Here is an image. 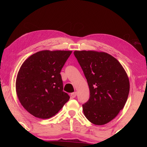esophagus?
<instances>
[{
    "mask_svg": "<svg viewBox=\"0 0 147 147\" xmlns=\"http://www.w3.org/2000/svg\"><path fill=\"white\" fill-rule=\"evenodd\" d=\"M76 95H77V93L75 92H73V93H72L71 94V96L72 98H75L76 96Z\"/></svg>",
    "mask_w": 147,
    "mask_h": 147,
    "instance_id": "1",
    "label": "esophagus"
}]
</instances>
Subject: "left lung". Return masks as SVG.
<instances>
[{
	"mask_svg": "<svg viewBox=\"0 0 147 147\" xmlns=\"http://www.w3.org/2000/svg\"><path fill=\"white\" fill-rule=\"evenodd\" d=\"M88 82V100L83 104L85 117L95 125H104L117 116L128 97L129 82L116 59L103 52H74Z\"/></svg>",
	"mask_w": 147,
	"mask_h": 147,
	"instance_id": "left-lung-1",
	"label": "left lung"
}]
</instances>
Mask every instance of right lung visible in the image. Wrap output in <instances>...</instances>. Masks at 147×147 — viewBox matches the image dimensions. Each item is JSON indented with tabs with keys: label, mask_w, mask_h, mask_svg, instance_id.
Wrapping results in <instances>:
<instances>
[{
	"label": "right lung",
	"mask_w": 147,
	"mask_h": 147,
	"mask_svg": "<svg viewBox=\"0 0 147 147\" xmlns=\"http://www.w3.org/2000/svg\"><path fill=\"white\" fill-rule=\"evenodd\" d=\"M72 51H42L24 61L18 73L16 90L21 105L40 119L54 116L69 100L63 92L61 71Z\"/></svg>",
	"instance_id": "1"
}]
</instances>
